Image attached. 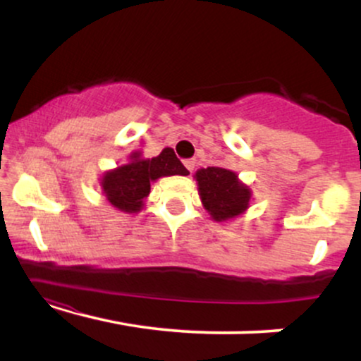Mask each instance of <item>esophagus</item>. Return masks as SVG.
Returning a JSON list of instances; mask_svg holds the SVG:
<instances>
[{
  "mask_svg": "<svg viewBox=\"0 0 361 361\" xmlns=\"http://www.w3.org/2000/svg\"><path fill=\"white\" fill-rule=\"evenodd\" d=\"M185 168L188 169L190 173H193V169H195V161H193V159H186V161H185Z\"/></svg>",
  "mask_w": 361,
  "mask_h": 361,
  "instance_id": "1",
  "label": "esophagus"
}]
</instances>
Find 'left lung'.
Listing matches in <instances>:
<instances>
[{"instance_id": "left-lung-1", "label": "left lung", "mask_w": 361, "mask_h": 361, "mask_svg": "<svg viewBox=\"0 0 361 361\" xmlns=\"http://www.w3.org/2000/svg\"><path fill=\"white\" fill-rule=\"evenodd\" d=\"M204 209L215 222H227L250 209L251 188L239 180L238 173L226 168H202L193 175Z\"/></svg>"}]
</instances>
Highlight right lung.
Here are the masks:
<instances>
[{
	"label": "right lung",
	"mask_w": 361,
	"mask_h": 361,
	"mask_svg": "<svg viewBox=\"0 0 361 361\" xmlns=\"http://www.w3.org/2000/svg\"><path fill=\"white\" fill-rule=\"evenodd\" d=\"M186 176V169L171 147L161 151L156 157H142L135 151L128 156V163L105 171L100 178L102 193L106 202L123 214H137L144 209V200L151 192V183L163 176Z\"/></svg>",
	"instance_id": "obj_1"
}]
</instances>
